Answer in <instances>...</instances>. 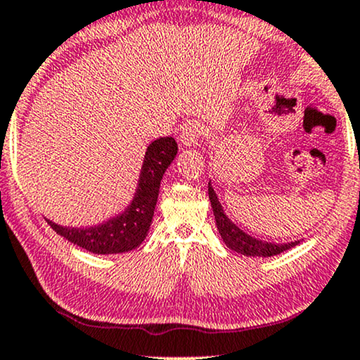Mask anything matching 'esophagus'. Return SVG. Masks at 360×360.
Wrapping results in <instances>:
<instances>
[{
    "instance_id": "1",
    "label": "esophagus",
    "mask_w": 360,
    "mask_h": 360,
    "mask_svg": "<svg viewBox=\"0 0 360 360\" xmlns=\"http://www.w3.org/2000/svg\"><path fill=\"white\" fill-rule=\"evenodd\" d=\"M204 136V130L199 123H188L181 128L179 141L183 146H194L199 138Z\"/></svg>"
}]
</instances>
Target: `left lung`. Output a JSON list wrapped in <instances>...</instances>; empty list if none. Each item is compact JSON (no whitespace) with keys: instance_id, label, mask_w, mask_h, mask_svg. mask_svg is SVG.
Instances as JSON below:
<instances>
[{"instance_id":"left-lung-1","label":"left lung","mask_w":360,"mask_h":360,"mask_svg":"<svg viewBox=\"0 0 360 360\" xmlns=\"http://www.w3.org/2000/svg\"><path fill=\"white\" fill-rule=\"evenodd\" d=\"M209 199L210 204H212L215 224H217L220 237L224 238L225 245L232 248L233 252L242 253V255L247 257H273L278 255V253L290 250L295 245H298L300 240L290 242V243H270L258 240L255 237H250L248 233L243 232L237 227L236 224L230 222V219L224 214L222 205H220L217 195H215L212 186L209 184Z\"/></svg>"}]
</instances>
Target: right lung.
Returning <instances> with one entry per match:
<instances>
[{
  "instance_id": "add662e5",
  "label": "right lung",
  "mask_w": 360,
  "mask_h": 360,
  "mask_svg": "<svg viewBox=\"0 0 360 360\" xmlns=\"http://www.w3.org/2000/svg\"><path fill=\"white\" fill-rule=\"evenodd\" d=\"M176 155L177 143L172 136L158 138L153 141L148 146L145 161H143L135 199L123 214L110 219L108 222L87 229L62 227L51 220H47V224L74 245L98 253V255L133 250L145 240L150 230L162 174Z\"/></svg>"
}]
</instances>
